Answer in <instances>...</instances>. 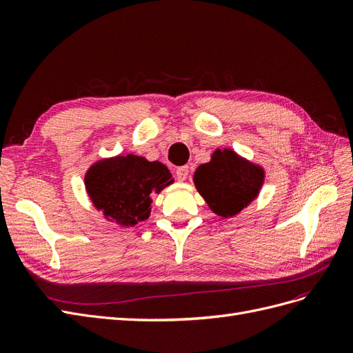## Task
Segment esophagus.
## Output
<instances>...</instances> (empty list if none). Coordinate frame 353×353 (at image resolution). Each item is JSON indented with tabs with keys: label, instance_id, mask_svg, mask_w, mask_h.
Returning a JSON list of instances; mask_svg holds the SVG:
<instances>
[{
	"label": "esophagus",
	"instance_id": "34e87169",
	"mask_svg": "<svg viewBox=\"0 0 353 353\" xmlns=\"http://www.w3.org/2000/svg\"><path fill=\"white\" fill-rule=\"evenodd\" d=\"M188 172H190L188 166H179V168L176 169V178H178L179 181H185L187 176H188Z\"/></svg>",
	"mask_w": 353,
	"mask_h": 353
}]
</instances>
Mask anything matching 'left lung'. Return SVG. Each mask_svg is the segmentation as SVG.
Segmentation results:
<instances>
[{"label":"left lung","instance_id":"1","mask_svg":"<svg viewBox=\"0 0 353 353\" xmlns=\"http://www.w3.org/2000/svg\"><path fill=\"white\" fill-rule=\"evenodd\" d=\"M263 170L232 150H216L209 163L197 168L194 184L209 208L219 216L239 213L258 196Z\"/></svg>","mask_w":353,"mask_h":353}]
</instances>
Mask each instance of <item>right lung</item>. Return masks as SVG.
Wrapping results in <instances>:
<instances>
[{
	"instance_id": "right-lung-1",
	"label": "right lung",
	"mask_w": 353,
	"mask_h": 353,
	"mask_svg": "<svg viewBox=\"0 0 353 353\" xmlns=\"http://www.w3.org/2000/svg\"><path fill=\"white\" fill-rule=\"evenodd\" d=\"M172 183L165 165L134 154L101 160L85 175L94 206L125 227L147 219L152 199Z\"/></svg>"
}]
</instances>
